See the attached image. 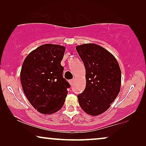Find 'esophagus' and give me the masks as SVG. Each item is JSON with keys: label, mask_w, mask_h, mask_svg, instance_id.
I'll list each match as a JSON object with an SVG mask.
<instances>
[{"label": "esophagus", "mask_w": 146, "mask_h": 146, "mask_svg": "<svg viewBox=\"0 0 146 146\" xmlns=\"http://www.w3.org/2000/svg\"><path fill=\"white\" fill-rule=\"evenodd\" d=\"M73 80H69V83H70V85H72V84H73Z\"/></svg>", "instance_id": "obj_1"}]
</instances>
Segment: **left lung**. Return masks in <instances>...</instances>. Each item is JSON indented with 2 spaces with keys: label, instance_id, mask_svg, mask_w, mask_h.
<instances>
[{
  "label": "left lung",
  "instance_id": "8db88e82",
  "mask_svg": "<svg viewBox=\"0 0 146 146\" xmlns=\"http://www.w3.org/2000/svg\"><path fill=\"white\" fill-rule=\"evenodd\" d=\"M86 69V86L78 95L81 108L92 115L106 111L121 87V70L115 58L100 46L84 44L76 47Z\"/></svg>",
  "mask_w": 146,
  "mask_h": 146
}]
</instances>
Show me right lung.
I'll list each match as a JSON object with an SVG mask.
<instances>
[{"label":"right lung","instance_id":"right-lung-1","mask_svg":"<svg viewBox=\"0 0 146 146\" xmlns=\"http://www.w3.org/2000/svg\"><path fill=\"white\" fill-rule=\"evenodd\" d=\"M63 46L46 44L32 51L23 62L21 82L24 93L39 112L51 114L63 106L70 84L61 66Z\"/></svg>","mask_w":146,"mask_h":146}]
</instances>
